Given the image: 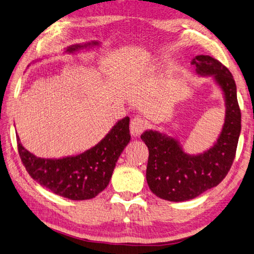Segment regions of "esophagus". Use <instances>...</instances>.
<instances>
[{
    "mask_svg": "<svg viewBox=\"0 0 254 254\" xmlns=\"http://www.w3.org/2000/svg\"><path fill=\"white\" fill-rule=\"evenodd\" d=\"M146 122L141 119L139 117H135L131 121V125H129V132L133 135V136H138L141 133H143L144 129L146 128Z\"/></svg>",
    "mask_w": 254,
    "mask_h": 254,
    "instance_id": "esophagus-1",
    "label": "esophagus"
}]
</instances>
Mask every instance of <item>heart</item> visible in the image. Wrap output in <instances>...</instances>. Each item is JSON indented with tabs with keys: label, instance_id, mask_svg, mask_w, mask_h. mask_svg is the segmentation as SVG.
I'll return each mask as SVG.
<instances>
[{
	"label": "heart",
	"instance_id": "1",
	"mask_svg": "<svg viewBox=\"0 0 254 254\" xmlns=\"http://www.w3.org/2000/svg\"><path fill=\"white\" fill-rule=\"evenodd\" d=\"M164 62H166V61H164V60H160V61H158L155 64H154V67H158L159 66V64H163Z\"/></svg>",
	"mask_w": 254,
	"mask_h": 254
}]
</instances>
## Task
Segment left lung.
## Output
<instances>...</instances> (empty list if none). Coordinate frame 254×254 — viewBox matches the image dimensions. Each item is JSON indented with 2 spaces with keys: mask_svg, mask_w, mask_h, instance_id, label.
<instances>
[{
  "mask_svg": "<svg viewBox=\"0 0 254 254\" xmlns=\"http://www.w3.org/2000/svg\"><path fill=\"white\" fill-rule=\"evenodd\" d=\"M192 64L198 75L212 76L225 102L224 125L213 145L191 155L167 133L147 129L140 135L149 150L147 184L157 197L173 202L191 200L220 184L232 167L241 131L237 87L229 70L208 55L194 56Z\"/></svg>",
  "mask_w": 254,
  "mask_h": 254,
  "instance_id": "obj_1",
  "label": "left lung"
}]
</instances>
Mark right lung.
<instances>
[{
  "mask_svg": "<svg viewBox=\"0 0 254 254\" xmlns=\"http://www.w3.org/2000/svg\"><path fill=\"white\" fill-rule=\"evenodd\" d=\"M100 45L98 41L73 44L64 53L72 54ZM128 125L129 118L125 117L95 146L63 158L37 157L21 145L17 135L19 156L29 175L42 187L70 200L92 199L108 186L118 159L131 140Z\"/></svg>",
  "mask_w": 254,
  "mask_h": 254,
  "instance_id": "right-lung-1",
  "label": "right lung"
}]
</instances>
